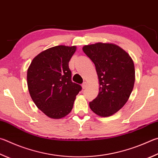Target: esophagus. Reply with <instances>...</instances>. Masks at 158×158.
<instances>
[{
	"instance_id": "1",
	"label": "esophagus",
	"mask_w": 158,
	"mask_h": 158,
	"mask_svg": "<svg viewBox=\"0 0 158 158\" xmlns=\"http://www.w3.org/2000/svg\"><path fill=\"white\" fill-rule=\"evenodd\" d=\"M87 83L86 82H84V83H83V84L81 85V86H82V88L83 89H85V88H87Z\"/></svg>"
}]
</instances>
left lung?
Returning a JSON list of instances; mask_svg holds the SVG:
<instances>
[{"mask_svg":"<svg viewBox=\"0 0 158 158\" xmlns=\"http://www.w3.org/2000/svg\"><path fill=\"white\" fill-rule=\"evenodd\" d=\"M83 51L94 63L99 79V94L89 106L97 115L110 117L119 111L133 91L135 74L133 59L118 45L96 43Z\"/></svg>","mask_w":158,"mask_h":158,"instance_id":"obj_1","label":"left lung"}]
</instances>
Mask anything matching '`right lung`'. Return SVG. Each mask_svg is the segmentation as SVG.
Instances as JSON below:
<instances>
[{"label": "right lung", "mask_w": 158, "mask_h": 158, "mask_svg": "<svg viewBox=\"0 0 158 158\" xmlns=\"http://www.w3.org/2000/svg\"><path fill=\"white\" fill-rule=\"evenodd\" d=\"M76 46L57 45L41 52L31 61L27 73L31 99L40 110L52 119L69 114L81 86L71 81L68 66Z\"/></svg>", "instance_id": "add662e5"}]
</instances>
